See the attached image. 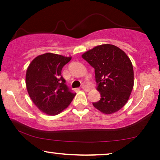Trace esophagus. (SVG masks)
Instances as JSON below:
<instances>
[{
	"label": "esophagus",
	"instance_id": "esophagus-1",
	"mask_svg": "<svg viewBox=\"0 0 160 160\" xmlns=\"http://www.w3.org/2000/svg\"><path fill=\"white\" fill-rule=\"evenodd\" d=\"M82 88L83 89H84V90L85 92H89V88L87 86V85H84V84L82 85Z\"/></svg>",
	"mask_w": 160,
	"mask_h": 160
}]
</instances>
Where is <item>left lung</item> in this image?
<instances>
[{
  "label": "left lung",
  "instance_id": "1",
  "mask_svg": "<svg viewBox=\"0 0 160 160\" xmlns=\"http://www.w3.org/2000/svg\"><path fill=\"white\" fill-rule=\"evenodd\" d=\"M95 68L100 100L93 102L105 114L120 110L127 103L134 85L132 64L125 52L112 44L94 47L82 55Z\"/></svg>",
  "mask_w": 160,
  "mask_h": 160
}]
</instances>
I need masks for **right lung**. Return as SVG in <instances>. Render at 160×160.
<instances>
[{
  "label": "right lung",
  "mask_w": 160,
  "mask_h": 160,
  "mask_svg": "<svg viewBox=\"0 0 160 160\" xmlns=\"http://www.w3.org/2000/svg\"><path fill=\"white\" fill-rule=\"evenodd\" d=\"M71 60V57L46 53L33 59L28 68V92L37 108L48 115L61 113L75 97L61 75L63 66Z\"/></svg>",
  "instance_id": "obj_1"
}]
</instances>
